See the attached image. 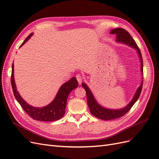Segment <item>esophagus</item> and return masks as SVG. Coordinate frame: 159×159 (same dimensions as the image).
I'll return each instance as SVG.
<instances>
[{
    "label": "esophagus",
    "mask_w": 159,
    "mask_h": 159,
    "mask_svg": "<svg viewBox=\"0 0 159 159\" xmlns=\"http://www.w3.org/2000/svg\"><path fill=\"white\" fill-rule=\"evenodd\" d=\"M76 79H77V80H78L79 84H81L83 81V77L80 74H78L76 75Z\"/></svg>",
    "instance_id": "1"
}]
</instances>
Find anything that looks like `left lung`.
<instances>
[{
    "label": "left lung",
    "mask_w": 159,
    "mask_h": 159,
    "mask_svg": "<svg viewBox=\"0 0 159 159\" xmlns=\"http://www.w3.org/2000/svg\"><path fill=\"white\" fill-rule=\"evenodd\" d=\"M110 34H116V41L117 42L126 44L130 47L133 48V49L137 51V54H139V58H140L141 71H142V74L143 75V63L141 53L140 50L138 46L137 45L135 41L134 40L131 36L130 35V34L127 30L121 28H117L111 30V31L110 32ZM143 80H142L140 86H139L138 89H137L135 93H134L133 98L131 102H130V103L126 107L119 109H111L101 106V105L96 102L94 96L90 89L88 88V86L85 83H83L81 84V85H82V87L85 89L86 91L88 105L89 106L91 113L96 117L102 120H105V121H107V120H113L121 117L131 109V108L133 107V105L135 103V102L138 100L139 96H140L143 88Z\"/></svg>",
    "instance_id": "1"
}]
</instances>
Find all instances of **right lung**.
<instances>
[{
  "label": "right lung",
  "mask_w": 159,
  "mask_h": 159,
  "mask_svg": "<svg viewBox=\"0 0 159 159\" xmlns=\"http://www.w3.org/2000/svg\"><path fill=\"white\" fill-rule=\"evenodd\" d=\"M33 35L30 34L20 45L21 47L30 39ZM11 85L14 95L17 102L20 103L24 111L34 120L40 121H54L61 119L65 114V109L67 104V99L71 91L78 88V82L75 77H73L67 82L62 85L57 91L54 99L46 106L43 107H36L28 104L19 94L16 89L15 81L14 78V64L12 65Z\"/></svg>",
  "instance_id": "obj_1"
}]
</instances>
